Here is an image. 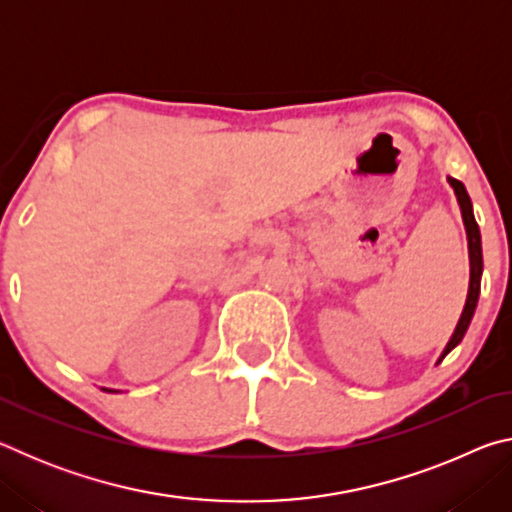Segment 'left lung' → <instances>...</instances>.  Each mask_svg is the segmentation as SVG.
<instances>
[{
	"label": "left lung",
	"instance_id": "left-lung-1",
	"mask_svg": "<svg viewBox=\"0 0 512 512\" xmlns=\"http://www.w3.org/2000/svg\"><path fill=\"white\" fill-rule=\"evenodd\" d=\"M449 185L454 187V192L458 196V203H461V212H463V221H465V230H467V244H470V291H467V300H465V309L461 314V320L454 329L452 339H449L447 348L443 352V361L449 352H452L458 343L463 341V336L470 327V320L474 316L476 302H479V291H481V273H483V253H481V232H479V223L474 221V212H472V201L467 196V189L461 183V180L449 178ZM438 361V363H440Z\"/></svg>",
	"mask_w": 512,
	"mask_h": 512
}]
</instances>
